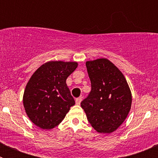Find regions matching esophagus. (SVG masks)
Segmentation results:
<instances>
[{
  "mask_svg": "<svg viewBox=\"0 0 158 158\" xmlns=\"http://www.w3.org/2000/svg\"><path fill=\"white\" fill-rule=\"evenodd\" d=\"M82 100V96H79V97H77V98L76 99V104H77V105H79V104H81V102Z\"/></svg>",
  "mask_w": 158,
  "mask_h": 158,
  "instance_id": "1",
  "label": "esophagus"
}]
</instances>
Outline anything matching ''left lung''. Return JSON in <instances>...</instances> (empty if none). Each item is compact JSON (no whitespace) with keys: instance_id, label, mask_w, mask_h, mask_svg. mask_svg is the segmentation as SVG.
Returning <instances> with one entry per match:
<instances>
[{"instance_id":"obj_1","label":"left lung","mask_w":158,"mask_h":158,"mask_svg":"<svg viewBox=\"0 0 158 158\" xmlns=\"http://www.w3.org/2000/svg\"><path fill=\"white\" fill-rule=\"evenodd\" d=\"M91 91L81 106L89 123L100 133H111L131 110V90L120 70L106 58L86 62Z\"/></svg>"}]
</instances>
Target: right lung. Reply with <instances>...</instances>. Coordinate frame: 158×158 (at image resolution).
<instances>
[{
  "mask_svg": "<svg viewBox=\"0 0 158 158\" xmlns=\"http://www.w3.org/2000/svg\"><path fill=\"white\" fill-rule=\"evenodd\" d=\"M77 67L74 62H48L33 73L23 94V106L32 123L52 129L75 104L66 79Z\"/></svg>",
  "mask_w": 158,
  "mask_h": 158,
  "instance_id": "add662e5",
  "label": "right lung"
}]
</instances>
